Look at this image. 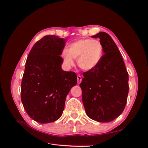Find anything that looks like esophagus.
<instances>
[{"instance_id": "34e87169", "label": "esophagus", "mask_w": 148, "mask_h": 148, "mask_svg": "<svg viewBox=\"0 0 148 148\" xmlns=\"http://www.w3.org/2000/svg\"><path fill=\"white\" fill-rule=\"evenodd\" d=\"M77 80H78V83L79 84L82 81V77L80 75L77 76Z\"/></svg>"}]
</instances>
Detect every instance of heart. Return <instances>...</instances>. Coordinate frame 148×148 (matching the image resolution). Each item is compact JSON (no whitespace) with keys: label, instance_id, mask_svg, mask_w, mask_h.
<instances>
[{"label":"heart","instance_id":"heart-1","mask_svg":"<svg viewBox=\"0 0 148 148\" xmlns=\"http://www.w3.org/2000/svg\"><path fill=\"white\" fill-rule=\"evenodd\" d=\"M103 52L104 48L99 41L81 39L69 44L67 50L62 51V57L66 66H73L75 59L80 69L91 70L100 63Z\"/></svg>","mask_w":148,"mask_h":148}]
</instances>
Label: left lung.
I'll use <instances>...</instances> for the list:
<instances>
[{
	"instance_id": "1",
	"label": "left lung",
	"mask_w": 148,
	"mask_h": 148,
	"mask_svg": "<svg viewBox=\"0 0 148 148\" xmlns=\"http://www.w3.org/2000/svg\"><path fill=\"white\" fill-rule=\"evenodd\" d=\"M100 39L104 55L92 70L83 73L79 86L88 117L99 122H109L123 112L129 91L128 73L113 39L105 32L92 36Z\"/></svg>"
}]
</instances>
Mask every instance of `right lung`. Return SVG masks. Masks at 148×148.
<instances>
[{
	"label": "right lung",
	"instance_id": "1",
	"mask_svg": "<svg viewBox=\"0 0 148 148\" xmlns=\"http://www.w3.org/2000/svg\"><path fill=\"white\" fill-rule=\"evenodd\" d=\"M65 42L57 36H45L34 44L26 59L21 99L26 113L40 123L61 117L66 97L77 83V74L61 68Z\"/></svg>",
	"mask_w": 148,
	"mask_h": 148
}]
</instances>
